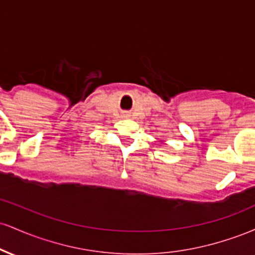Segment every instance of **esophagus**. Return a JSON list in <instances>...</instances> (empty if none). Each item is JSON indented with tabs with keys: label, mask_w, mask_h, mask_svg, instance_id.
I'll return each instance as SVG.
<instances>
[{
	"label": "esophagus",
	"mask_w": 255,
	"mask_h": 255,
	"mask_svg": "<svg viewBox=\"0 0 255 255\" xmlns=\"http://www.w3.org/2000/svg\"><path fill=\"white\" fill-rule=\"evenodd\" d=\"M124 116H125V118H128V116H129V115H127V114H125Z\"/></svg>",
	"instance_id": "obj_1"
}]
</instances>
